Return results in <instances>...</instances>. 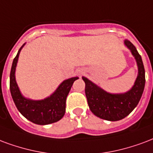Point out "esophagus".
<instances>
[{
	"label": "esophagus",
	"instance_id": "34e87169",
	"mask_svg": "<svg viewBox=\"0 0 153 153\" xmlns=\"http://www.w3.org/2000/svg\"><path fill=\"white\" fill-rule=\"evenodd\" d=\"M82 73H83L82 71H79V74H82Z\"/></svg>",
	"mask_w": 153,
	"mask_h": 153
}]
</instances>
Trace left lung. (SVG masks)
<instances>
[{
    "label": "left lung",
    "mask_w": 153,
    "mask_h": 153,
    "mask_svg": "<svg viewBox=\"0 0 153 153\" xmlns=\"http://www.w3.org/2000/svg\"><path fill=\"white\" fill-rule=\"evenodd\" d=\"M124 45L135 59L138 74L134 85L123 93H110L100 88L86 77H82L85 82V94L89 108L94 115L107 121H119L128 116L140 100L145 86V71L143 61L136 48L129 40Z\"/></svg>",
    "instance_id": "8db88e82"
}]
</instances>
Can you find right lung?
<instances>
[{
    "label": "right lung",
    "instance_id": "1",
    "mask_svg": "<svg viewBox=\"0 0 153 153\" xmlns=\"http://www.w3.org/2000/svg\"><path fill=\"white\" fill-rule=\"evenodd\" d=\"M20 48L14 57L10 71V93L17 108L23 117L38 125H48L56 123L63 117L65 113V100L74 82L79 77H72L64 80L53 93L43 100H31L25 97L19 89L15 78L17 63L19 54L24 47Z\"/></svg>",
    "mask_w": 153,
    "mask_h": 153
}]
</instances>
